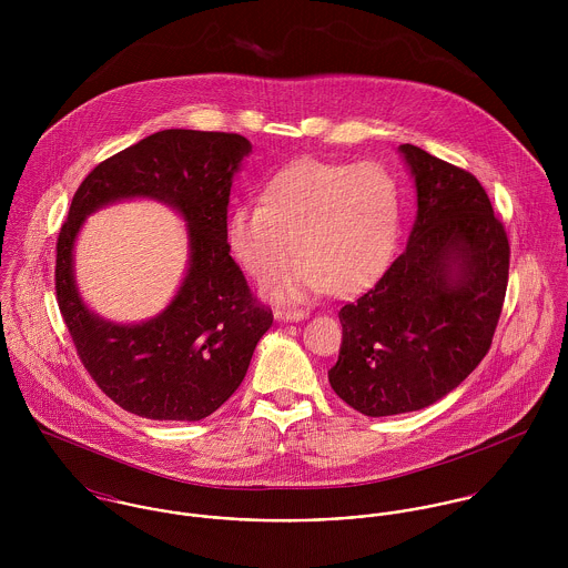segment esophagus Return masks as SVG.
I'll use <instances>...</instances> for the list:
<instances>
[{"mask_svg": "<svg viewBox=\"0 0 568 568\" xmlns=\"http://www.w3.org/2000/svg\"><path fill=\"white\" fill-rule=\"evenodd\" d=\"M306 317H308V313H304V311H286V308L275 311L277 322H304Z\"/></svg>", "mask_w": 568, "mask_h": 568, "instance_id": "esophagus-1", "label": "esophagus"}]
</instances>
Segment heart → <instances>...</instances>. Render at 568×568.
<instances>
[{"label":"heart","mask_w":568,"mask_h":568,"mask_svg":"<svg viewBox=\"0 0 568 568\" xmlns=\"http://www.w3.org/2000/svg\"><path fill=\"white\" fill-rule=\"evenodd\" d=\"M262 201L239 205L227 225L244 271L268 284L293 260L275 295H349L387 264L400 227V190L376 162L302 160L277 172Z\"/></svg>","instance_id":"b5f03b06"}]
</instances>
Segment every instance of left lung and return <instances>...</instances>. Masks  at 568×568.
Wrapping results in <instances>:
<instances>
[{
  "mask_svg": "<svg viewBox=\"0 0 568 568\" xmlns=\"http://www.w3.org/2000/svg\"><path fill=\"white\" fill-rule=\"evenodd\" d=\"M417 214L385 275L338 313L334 394L369 417L435 405L484 361L500 317L509 243L470 172L403 144Z\"/></svg>",
  "mask_w": 568,
  "mask_h": 568,
  "instance_id": "1",
  "label": "left lung"
}]
</instances>
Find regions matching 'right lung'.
<instances>
[{
  "label": "right lung",
  "mask_w": 568,
  "mask_h": 568,
  "mask_svg": "<svg viewBox=\"0 0 568 568\" xmlns=\"http://www.w3.org/2000/svg\"><path fill=\"white\" fill-rule=\"evenodd\" d=\"M251 153L236 133L168 129L98 163L72 199L57 243V300L82 365L98 387L146 419L196 422L241 387L253 349L273 324L230 255L227 205ZM153 197L189 232V266L173 302L140 325H115L85 308L73 246L87 215L118 200Z\"/></svg>",
  "instance_id": "add662e5"
}]
</instances>
